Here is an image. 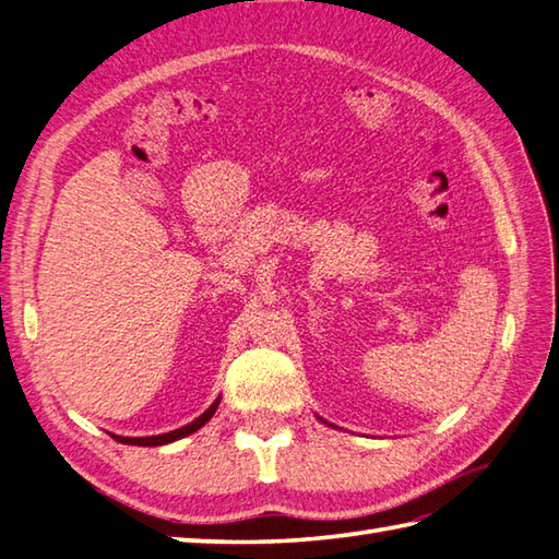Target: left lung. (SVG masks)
Returning a JSON list of instances; mask_svg holds the SVG:
<instances>
[{
  "label": "left lung",
  "instance_id": "1",
  "mask_svg": "<svg viewBox=\"0 0 559 559\" xmlns=\"http://www.w3.org/2000/svg\"><path fill=\"white\" fill-rule=\"evenodd\" d=\"M318 419H321V423H325V419H323V417H318ZM325 425H330V423H325ZM330 427H335V425H330Z\"/></svg>",
  "mask_w": 559,
  "mask_h": 559
}]
</instances>
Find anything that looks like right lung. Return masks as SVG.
I'll use <instances>...</instances> for the list:
<instances>
[{
    "instance_id": "add662e5",
    "label": "right lung",
    "mask_w": 559,
    "mask_h": 559,
    "mask_svg": "<svg viewBox=\"0 0 559 559\" xmlns=\"http://www.w3.org/2000/svg\"><path fill=\"white\" fill-rule=\"evenodd\" d=\"M219 401H222V395L216 397V401L207 409H204V413L198 419H192L190 425L180 427V429H174V431H166V435H156V437H120V435H110V437L116 439V441H120V443H128V447H166V443H174L178 439H186L190 435H195L198 429H202L204 425H207L210 419L214 417L216 407H219Z\"/></svg>"
}]
</instances>
